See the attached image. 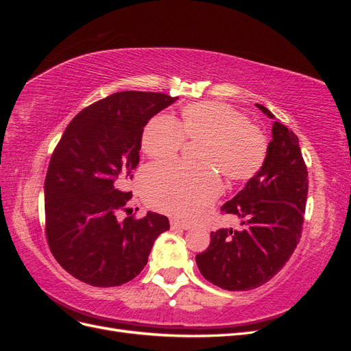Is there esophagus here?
<instances>
[{
	"label": "esophagus",
	"mask_w": 351,
	"mask_h": 351,
	"mask_svg": "<svg viewBox=\"0 0 351 351\" xmlns=\"http://www.w3.org/2000/svg\"><path fill=\"white\" fill-rule=\"evenodd\" d=\"M169 226H171V230H189L190 228L189 224H184V222H180L177 219H171Z\"/></svg>",
	"instance_id": "34e87169"
}]
</instances>
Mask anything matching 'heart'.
Listing matches in <instances>:
<instances>
[{"instance_id": "obj_1", "label": "heart", "mask_w": 351, "mask_h": 351, "mask_svg": "<svg viewBox=\"0 0 351 351\" xmlns=\"http://www.w3.org/2000/svg\"><path fill=\"white\" fill-rule=\"evenodd\" d=\"M200 143L197 169L156 165L145 174L143 196L152 208L193 221L221 195V173L231 183L247 182L259 173L268 154L267 136L246 115L221 102H196L180 119L156 115L142 133L143 152L155 161H169L183 143Z\"/></svg>"}]
</instances>
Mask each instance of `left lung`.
<instances>
[{
    "instance_id": "left-lung-1",
    "label": "left lung",
    "mask_w": 351,
    "mask_h": 351,
    "mask_svg": "<svg viewBox=\"0 0 351 351\" xmlns=\"http://www.w3.org/2000/svg\"><path fill=\"white\" fill-rule=\"evenodd\" d=\"M256 107L275 119L263 105ZM307 189L299 137L274 121L272 141L259 173L221 208L224 214L240 217L241 228L210 232L208 249L196 254L200 274L230 291L252 290L269 281L300 241Z\"/></svg>"
}]
</instances>
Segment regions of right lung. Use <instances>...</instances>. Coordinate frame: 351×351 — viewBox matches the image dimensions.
<instances>
[{
    "mask_svg": "<svg viewBox=\"0 0 351 351\" xmlns=\"http://www.w3.org/2000/svg\"><path fill=\"white\" fill-rule=\"evenodd\" d=\"M177 97L117 92L83 108L52 152L45 177V236L74 278L93 287L132 281L168 218L147 212L119 219L132 199L125 184L139 164L143 127Z\"/></svg>",
    "mask_w": 351,
    "mask_h": 351,
    "instance_id": "right-lung-1",
    "label": "right lung"
}]
</instances>
